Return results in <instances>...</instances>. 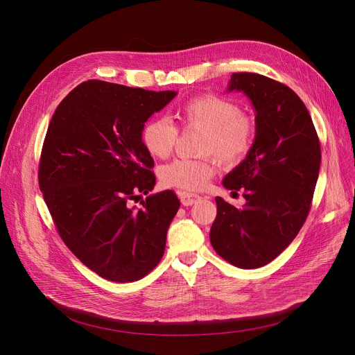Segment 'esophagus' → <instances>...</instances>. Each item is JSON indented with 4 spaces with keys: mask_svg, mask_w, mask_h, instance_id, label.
Here are the masks:
<instances>
[{
    "mask_svg": "<svg viewBox=\"0 0 355 355\" xmlns=\"http://www.w3.org/2000/svg\"><path fill=\"white\" fill-rule=\"evenodd\" d=\"M180 199H181V204L184 207H191V205L196 204V202L200 199V196L195 195V193H185V192H182V193H180Z\"/></svg>",
    "mask_w": 355,
    "mask_h": 355,
    "instance_id": "esophagus-1",
    "label": "esophagus"
}]
</instances>
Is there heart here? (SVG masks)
I'll return each mask as SVG.
<instances>
[{
	"instance_id": "heart-1",
	"label": "heart",
	"mask_w": 355,
	"mask_h": 355,
	"mask_svg": "<svg viewBox=\"0 0 355 355\" xmlns=\"http://www.w3.org/2000/svg\"><path fill=\"white\" fill-rule=\"evenodd\" d=\"M180 119L184 128L202 129L199 150L202 159H180L163 167V185L185 192L202 191L216 171L214 156L225 166L243 162L254 146L257 122L254 116L240 111L233 99L216 92L192 96L181 107ZM178 139V129L167 118L147 121L140 130V141L148 155L166 159Z\"/></svg>"
}]
</instances>
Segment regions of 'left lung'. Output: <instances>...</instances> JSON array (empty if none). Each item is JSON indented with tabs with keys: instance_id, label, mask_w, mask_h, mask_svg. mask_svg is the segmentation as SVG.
Instances as JSON below:
<instances>
[{
	"instance_id": "left-lung-1",
	"label": "left lung",
	"mask_w": 355,
	"mask_h": 355,
	"mask_svg": "<svg viewBox=\"0 0 355 355\" xmlns=\"http://www.w3.org/2000/svg\"><path fill=\"white\" fill-rule=\"evenodd\" d=\"M243 91L256 108L257 136L245 160L223 185L243 189L240 209L216 196L211 243L234 267L271 263L305 223L320 168V141L308 108L285 84L257 73H233L229 91Z\"/></svg>"
}]
</instances>
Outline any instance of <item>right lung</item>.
<instances>
[{"mask_svg":"<svg viewBox=\"0 0 355 355\" xmlns=\"http://www.w3.org/2000/svg\"><path fill=\"white\" fill-rule=\"evenodd\" d=\"M174 91H147L101 80L71 89L49 123L39 188L58 233L99 277L133 282L160 263L180 199L155 188V162L140 141L144 122Z\"/></svg>","mask_w":355,"mask_h":355,"instance_id":"add662e5","label":"right lung"}]
</instances>
